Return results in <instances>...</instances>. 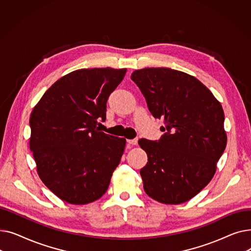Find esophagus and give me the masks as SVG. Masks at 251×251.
Wrapping results in <instances>:
<instances>
[{"instance_id":"esophagus-1","label":"esophagus","mask_w":251,"mask_h":251,"mask_svg":"<svg viewBox=\"0 0 251 251\" xmlns=\"http://www.w3.org/2000/svg\"><path fill=\"white\" fill-rule=\"evenodd\" d=\"M137 141H138V139H137V138H133V139H127V143L131 144V146H135V144H137Z\"/></svg>"}]
</instances>
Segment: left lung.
Returning <instances> with one entry per match:
<instances>
[{
	"instance_id": "8db88e82",
	"label": "left lung",
	"mask_w": 251,
	"mask_h": 251,
	"mask_svg": "<svg viewBox=\"0 0 251 251\" xmlns=\"http://www.w3.org/2000/svg\"><path fill=\"white\" fill-rule=\"evenodd\" d=\"M131 79L151 115L165 123L159 140L138 141L148 153L140 170L143 189L162 203L185 202L212 180L226 149L222 105L200 80L181 71L146 68Z\"/></svg>"
}]
</instances>
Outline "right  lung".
<instances>
[{
	"label": "right lung",
	"mask_w": 251,
	"mask_h": 251,
	"mask_svg": "<svg viewBox=\"0 0 251 251\" xmlns=\"http://www.w3.org/2000/svg\"><path fill=\"white\" fill-rule=\"evenodd\" d=\"M126 69L73 71L52 84L29 120L30 151L39 178L62 201H95L108 190L126 140L100 131L107 100Z\"/></svg>",
	"instance_id": "right-lung-1"
}]
</instances>
